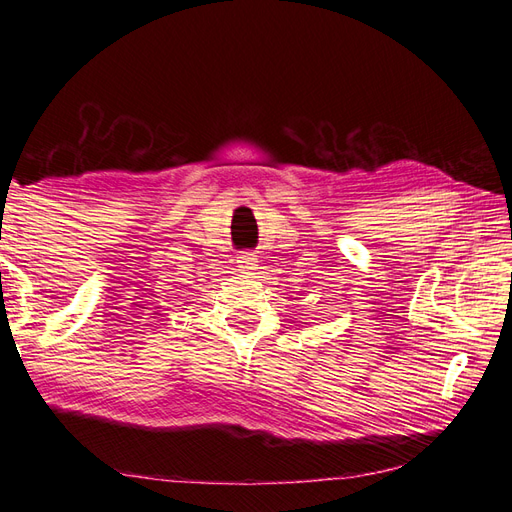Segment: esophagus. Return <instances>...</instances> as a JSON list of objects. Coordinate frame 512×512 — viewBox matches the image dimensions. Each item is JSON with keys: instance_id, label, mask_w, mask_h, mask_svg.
<instances>
[{"instance_id": "esophagus-1", "label": "esophagus", "mask_w": 512, "mask_h": 512, "mask_svg": "<svg viewBox=\"0 0 512 512\" xmlns=\"http://www.w3.org/2000/svg\"><path fill=\"white\" fill-rule=\"evenodd\" d=\"M256 265H258V260H256V256H254V254H250V252H243V254H239L237 267H239V271H241V273H252V271L256 269Z\"/></svg>"}]
</instances>
